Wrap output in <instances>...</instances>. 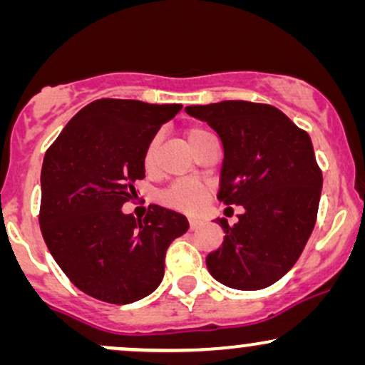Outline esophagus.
Instances as JSON below:
<instances>
[{
	"label": "esophagus",
	"instance_id": "1",
	"mask_svg": "<svg viewBox=\"0 0 365 365\" xmlns=\"http://www.w3.org/2000/svg\"><path fill=\"white\" fill-rule=\"evenodd\" d=\"M202 223H204V221L200 220V217H188V225H190V230L199 228V226Z\"/></svg>",
	"mask_w": 365,
	"mask_h": 365
}]
</instances>
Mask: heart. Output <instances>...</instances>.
I'll return each instance as SVG.
<instances>
[{
    "instance_id": "heart-1",
    "label": "heart",
    "mask_w": 365,
    "mask_h": 365,
    "mask_svg": "<svg viewBox=\"0 0 365 365\" xmlns=\"http://www.w3.org/2000/svg\"><path fill=\"white\" fill-rule=\"evenodd\" d=\"M188 145L192 150H197L204 140L212 137V133L204 127H190L185 133ZM156 153H158V139H150V142L145 148L144 153V166L150 170L156 161ZM211 194V188L207 183L199 182V180H178V182L171 183V185L163 192L161 202L166 206L178 209L183 212H197L204 207V204L207 202V197Z\"/></svg>"
}]
</instances>
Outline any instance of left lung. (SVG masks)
<instances>
[{
    "label": "left lung",
    "mask_w": 365,
    "mask_h": 365,
    "mask_svg": "<svg viewBox=\"0 0 365 365\" xmlns=\"http://www.w3.org/2000/svg\"><path fill=\"white\" fill-rule=\"evenodd\" d=\"M185 111L223 142L217 199L244 207L235 225L216 221L226 235L207 254L209 273L237 290L269 287L292 269L316 225L322 173L311 137L271 104L221 101Z\"/></svg>",
    "instance_id": "obj_1"
}]
</instances>
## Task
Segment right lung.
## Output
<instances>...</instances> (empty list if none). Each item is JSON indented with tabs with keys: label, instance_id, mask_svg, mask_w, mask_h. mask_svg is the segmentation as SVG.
<instances>
[{
	"label": "right lung",
	"instance_id": "add662e5",
	"mask_svg": "<svg viewBox=\"0 0 365 365\" xmlns=\"http://www.w3.org/2000/svg\"><path fill=\"white\" fill-rule=\"evenodd\" d=\"M182 104L98 99L46 150L39 225L49 252L78 290L108 304L153 293L166 250L188 230L183 215L150 204L144 220L121 206L145 177L144 153Z\"/></svg>",
	"mask_w": 365,
	"mask_h": 365
}]
</instances>
